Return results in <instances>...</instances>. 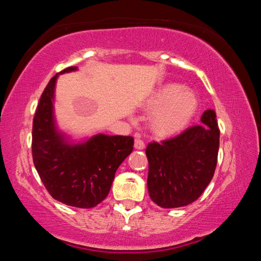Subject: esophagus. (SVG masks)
Instances as JSON below:
<instances>
[{
  "mask_svg": "<svg viewBox=\"0 0 261 261\" xmlns=\"http://www.w3.org/2000/svg\"><path fill=\"white\" fill-rule=\"evenodd\" d=\"M144 147H145L144 141L141 140V139H139L138 137H136V139H135V148L136 149H144Z\"/></svg>",
  "mask_w": 261,
  "mask_h": 261,
  "instance_id": "esophagus-1",
  "label": "esophagus"
}]
</instances>
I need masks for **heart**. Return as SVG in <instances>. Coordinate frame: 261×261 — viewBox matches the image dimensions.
<instances>
[{"label":"heart","mask_w":261,"mask_h":261,"mask_svg":"<svg viewBox=\"0 0 261 261\" xmlns=\"http://www.w3.org/2000/svg\"><path fill=\"white\" fill-rule=\"evenodd\" d=\"M146 108L154 112L151 118L153 131L160 136H170L183 130L192 121L199 108V101L183 85L168 83L149 96Z\"/></svg>","instance_id":"obj_1"}]
</instances>
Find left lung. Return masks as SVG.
I'll list each match as a JSON object with an SVG mask.
<instances>
[{
  "label": "left lung",
  "mask_w": 261,
  "mask_h": 261,
  "mask_svg": "<svg viewBox=\"0 0 261 261\" xmlns=\"http://www.w3.org/2000/svg\"><path fill=\"white\" fill-rule=\"evenodd\" d=\"M200 122L174 138L147 145L148 193L162 208L191 204L213 178L220 145L214 110L204 112Z\"/></svg>",
  "instance_id": "left-lung-1"
}]
</instances>
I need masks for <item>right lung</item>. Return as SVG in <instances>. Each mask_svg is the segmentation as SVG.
<instances>
[{
	"instance_id": "obj_1",
	"label": "right lung",
	"mask_w": 261,
	"mask_h": 261,
	"mask_svg": "<svg viewBox=\"0 0 261 261\" xmlns=\"http://www.w3.org/2000/svg\"><path fill=\"white\" fill-rule=\"evenodd\" d=\"M76 70L77 67H69L56 73L43 91L33 118L32 155L35 169L54 199L68 206L92 208L108 196L117 168L134 149V138L99 134L73 144L57 129V77Z\"/></svg>"
}]
</instances>
